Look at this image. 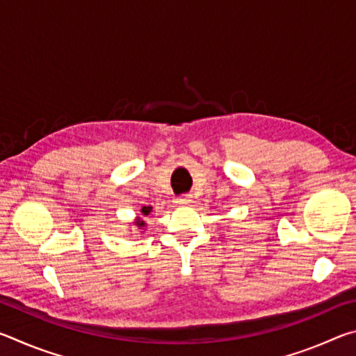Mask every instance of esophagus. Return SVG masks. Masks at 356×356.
<instances>
[{
	"mask_svg": "<svg viewBox=\"0 0 356 356\" xmlns=\"http://www.w3.org/2000/svg\"><path fill=\"white\" fill-rule=\"evenodd\" d=\"M191 195H184V196H180V197H177V204H180V206H190L191 204Z\"/></svg>",
	"mask_w": 356,
	"mask_h": 356,
	"instance_id": "1",
	"label": "esophagus"
}]
</instances>
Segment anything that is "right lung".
<instances>
[{
  "mask_svg": "<svg viewBox=\"0 0 356 356\" xmlns=\"http://www.w3.org/2000/svg\"><path fill=\"white\" fill-rule=\"evenodd\" d=\"M150 212H152V207H150V206H144L141 209V215L143 216H147ZM135 226H138V229H143V227H146V222H144V220L141 218V216H138L136 221H135Z\"/></svg>",
  "mask_w": 356,
  "mask_h": 356,
  "instance_id": "1",
  "label": "right lung"
}]
</instances>
